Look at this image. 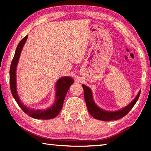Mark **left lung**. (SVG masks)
Here are the masks:
<instances>
[{"label": "left lung", "mask_w": 151, "mask_h": 151, "mask_svg": "<svg viewBox=\"0 0 151 151\" xmlns=\"http://www.w3.org/2000/svg\"><path fill=\"white\" fill-rule=\"evenodd\" d=\"M82 86H83L84 89V96H85V100L88 112L93 118L103 121H111L112 120H118L124 116L126 114L129 113V112L134 106L135 103H137L138 99H139L140 94V91L138 93L136 97L134 99V100L132 101L129 105L126 106L124 108L116 111H107L101 109L94 103L91 89L85 85H83Z\"/></svg>", "instance_id": "8db88e82"}]
</instances>
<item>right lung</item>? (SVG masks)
Segmentation results:
<instances>
[{
	"label": "right lung",
	"mask_w": 151,
	"mask_h": 151,
	"mask_svg": "<svg viewBox=\"0 0 151 151\" xmlns=\"http://www.w3.org/2000/svg\"><path fill=\"white\" fill-rule=\"evenodd\" d=\"M27 38L28 35L20 41L19 44L18 45L17 47L16 51H15L13 59L11 62V68H10V86H11V93L19 106L25 113L30 117L42 120L53 119L58 115L62 109L66 94L67 93L70 85L73 84L74 80L72 77H70V76H64V77H61L58 79L55 85L56 93L54 104L49 108L44 110H35L30 109L29 107L24 105L23 103L20 101L17 91L16 71L20 53H21L22 48H23L25 42L27 41Z\"/></svg>",
	"instance_id": "obj_1"
}]
</instances>
